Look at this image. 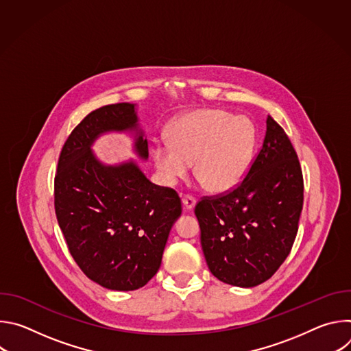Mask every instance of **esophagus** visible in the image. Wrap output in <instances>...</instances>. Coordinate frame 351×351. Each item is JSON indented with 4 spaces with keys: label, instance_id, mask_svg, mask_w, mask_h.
<instances>
[{
    "label": "esophagus",
    "instance_id": "34e87169",
    "mask_svg": "<svg viewBox=\"0 0 351 351\" xmlns=\"http://www.w3.org/2000/svg\"><path fill=\"white\" fill-rule=\"evenodd\" d=\"M182 202H183V206H184V208L187 211L193 210L194 206H195V198L193 195H190V194H184L183 198H182Z\"/></svg>",
    "mask_w": 351,
    "mask_h": 351
}]
</instances>
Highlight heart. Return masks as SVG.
I'll list each match as a JSON object with an SVG mask.
<instances>
[{
	"label": "heart",
	"instance_id": "1",
	"mask_svg": "<svg viewBox=\"0 0 351 351\" xmlns=\"http://www.w3.org/2000/svg\"><path fill=\"white\" fill-rule=\"evenodd\" d=\"M254 145V128L247 118L222 110H197L176 119L169 141H156L149 154L167 184L184 179L194 162L195 176L206 187L223 193L245 176Z\"/></svg>",
	"mask_w": 351,
	"mask_h": 351
}]
</instances>
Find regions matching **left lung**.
I'll use <instances>...</instances> for the list:
<instances>
[{
	"instance_id": "obj_1",
	"label": "left lung",
	"mask_w": 351,
	"mask_h": 351,
	"mask_svg": "<svg viewBox=\"0 0 351 351\" xmlns=\"http://www.w3.org/2000/svg\"><path fill=\"white\" fill-rule=\"evenodd\" d=\"M304 182L294 148L272 117L245 178L230 191L204 195L194 214L211 274L254 287L268 280L293 247L303 210Z\"/></svg>"
}]
</instances>
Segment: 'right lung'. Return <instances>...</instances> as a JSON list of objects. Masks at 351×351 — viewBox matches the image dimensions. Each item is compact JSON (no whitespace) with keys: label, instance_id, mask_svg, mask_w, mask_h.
<instances>
[{"label":"right lung","instance_id":"add662e5","mask_svg":"<svg viewBox=\"0 0 351 351\" xmlns=\"http://www.w3.org/2000/svg\"><path fill=\"white\" fill-rule=\"evenodd\" d=\"M110 130H136L134 148L147 160L148 143L137 128L134 106L98 108L62 147L54 206L69 253L83 274L103 287L128 291L158 272L182 204L173 189L152 183L134 162L110 167L94 157L93 141Z\"/></svg>","mask_w":351,"mask_h":351}]
</instances>
